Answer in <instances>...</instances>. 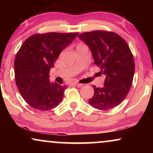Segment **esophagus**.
Instances as JSON below:
<instances>
[{"instance_id":"1","label":"esophagus","mask_w":153,"mask_h":153,"mask_svg":"<svg viewBox=\"0 0 153 153\" xmlns=\"http://www.w3.org/2000/svg\"><path fill=\"white\" fill-rule=\"evenodd\" d=\"M74 84L75 85H76V86L79 87V88L82 87L83 85V84H82V83H74Z\"/></svg>"}]
</instances>
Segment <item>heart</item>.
Segmentation results:
<instances>
[{"instance_id": "1", "label": "heart", "mask_w": 153, "mask_h": 153, "mask_svg": "<svg viewBox=\"0 0 153 153\" xmlns=\"http://www.w3.org/2000/svg\"><path fill=\"white\" fill-rule=\"evenodd\" d=\"M79 46H80V45H79Z\"/></svg>"}]
</instances>
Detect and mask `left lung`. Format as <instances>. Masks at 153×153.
I'll return each mask as SVG.
<instances>
[{
  "label": "left lung",
  "instance_id": "8db88e82",
  "mask_svg": "<svg viewBox=\"0 0 153 153\" xmlns=\"http://www.w3.org/2000/svg\"><path fill=\"white\" fill-rule=\"evenodd\" d=\"M79 38L88 46L94 63L106 75L103 87L93 86L94 95L89 104L100 110L116 107L129 93L134 74V60L128 45L120 35L110 31L83 33Z\"/></svg>",
  "mask_w": 153,
  "mask_h": 153
}]
</instances>
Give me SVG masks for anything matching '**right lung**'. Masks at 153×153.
I'll use <instances>...</instances> for the list:
<instances>
[{
  "instance_id": "obj_1",
  "label": "right lung",
  "mask_w": 153,
  "mask_h": 153,
  "mask_svg": "<svg viewBox=\"0 0 153 153\" xmlns=\"http://www.w3.org/2000/svg\"><path fill=\"white\" fill-rule=\"evenodd\" d=\"M78 35L37 33L23 43L14 59V76L21 95L30 106L49 111L62 101L66 85L50 83L49 72L60 52Z\"/></svg>"
}]
</instances>
